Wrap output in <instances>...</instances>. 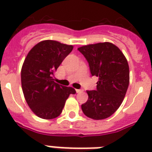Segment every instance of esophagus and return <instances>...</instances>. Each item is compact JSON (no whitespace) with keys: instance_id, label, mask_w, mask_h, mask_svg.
I'll list each match as a JSON object with an SVG mask.
<instances>
[{"instance_id":"esophagus-1","label":"esophagus","mask_w":152,"mask_h":152,"mask_svg":"<svg viewBox=\"0 0 152 152\" xmlns=\"http://www.w3.org/2000/svg\"><path fill=\"white\" fill-rule=\"evenodd\" d=\"M76 93H81L82 91H83V90H82V89H76Z\"/></svg>"}]
</instances>
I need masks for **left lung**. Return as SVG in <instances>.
<instances>
[{
    "label": "left lung",
    "mask_w": 152,
    "mask_h": 152,
    "mask_svg": "<svg viewBox=\"0 0 152 152\" xmlns=\"http://www.w3.org/2000/svg\"><path fill=\"white\" fill-rule=\"evenodd\" d=\"M78 50L88 61L91 75L99 77L96 91H87L88 99L81 106L82 110L94 120L106 119L119 108L127 91V59L118 46L107 42L81 46Z\"/></svg>",
    "instance_id": "1"
}]
</instances>
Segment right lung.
I'll list each match as a JSON object with an SVG mask.
<instances>
[{
  "instance_id": "1",
  "label": "right lung",
  "mask_w": 152,
  "mask_h": 152,
  "mask_svg": "<svg viewBox=\"0 0 152 152\" xmlns=\"http://www.w3.org/2000/svg\"><path fill=\"white\" fill-rule=\"evenodd\" d=\"M72 45L53 40L36 44L27 53L21 69L25 99L33 113L42 119H53L61 113L69 95L76 91L54 82V74L72 52Z\"/></svg>"
}]
</instances>
